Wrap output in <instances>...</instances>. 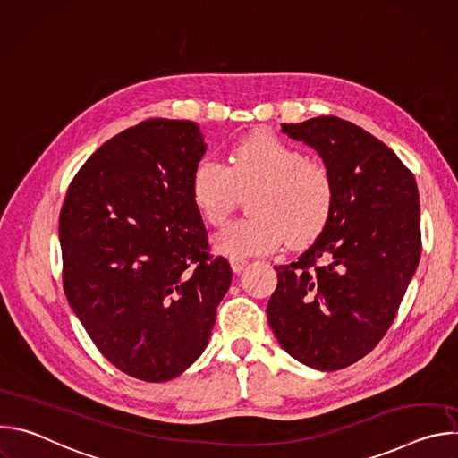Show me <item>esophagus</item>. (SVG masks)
I'll return each mask as SVG.
<instances>
[{"label":"esophagus","instance_id":"esophagus-1","mask_svg":"<svg viewBox=\"0 0 458 458\" xmlns=\"http://www.w3.org/2000/svg\"><path fill=\"white\" fill-rule=\"evenodd\" d=\"M248 265V259L244 257H239V255H230V267L235 274L242 272V268Z\"/></svg>","mask_w":458,"mask_h":458}]
</instances>
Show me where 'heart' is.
I'll list each match as a JSON object with an SVG mask.
<instances>
[{"instance_id":"b5f03b06","label":"heart","mask_w":458,"mask_h":458,"mask_svg":"<svg viewBox=\"0 0 458 458\" xmlns=\"http://www.w3.org/2000/svg\"><path fill=\"white\" fill-rule=\"evenodd\" d=\"M250 188L244 205L250 216L217 235L226 253H265L284 239L288 246L308 244L322 233L335 205L330 168L263 132L233 147L226 166L203 159L190 179L191 201L214 228L225 225L237 193Z\"/></svg>"}]
</instances>
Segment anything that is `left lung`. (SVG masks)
<instances>
[{
    "label": "left lung",
    "instance_id": "obj_1",
    "mask_svg": "<svg viewBox=\"0 0 458 458\" xmlns=\"http://www.w3.org/2000/svg\"><path fill=\"white\" fill-rule=\"evenodd\" d=\"M283 132L318 152L335 205L315 242L276 267L267 315L293 359L335 371L368 355L395 320L422 251L419 188L394 150L350 121L320 115Z\"/></svg>",
    "mask_w": 458,
    "mask_h": 458
}]
</instances>
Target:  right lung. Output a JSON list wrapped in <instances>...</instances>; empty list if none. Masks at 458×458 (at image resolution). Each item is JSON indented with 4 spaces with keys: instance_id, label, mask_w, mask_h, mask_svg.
Listing matches in <instances>:
<instances>
[{
    "instance_id": "obj_1",
    "label": "right lung",
    "mask_w": 458,
    "mask_h": 458,
    "mask_svg": "<svg viewBox=\"0 0 458 458\" xmlns=\"http://www.w3.org/2000/svg\"><path fill=\"white\" fill-rule=\"evenodd\" d=\"M205 152L191 121L130 126L87 159L59 214L64 295L103 357L140 380H170L205 352L232 283L191 201Z\"/></svg>"
}]
</instances>
